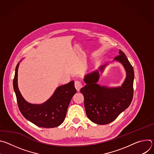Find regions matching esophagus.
Listing matches in <instances>:
<instances>
[{
    "label": "esophagus",
    "mask_w": 154,
    "mask_h": 154,
    "mask_svg": "<svg viewBox=\"0 0 154 154\" xmlns=\"http://www.w3.org/2000/svg\"><path fill=\"white\" fill-rule=\"evenodd\" d=\"M82 86H83L82 84L80 81L77 80V81L75 82V88H76L77 91H80V90L82 88Z\"/></svg>",
    "instance_id": "obj_1"
}]
</instances>
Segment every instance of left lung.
Wrapping results in <instances>:
<instances>
[{"mask_svg": "<svg viewBox=\"0 0 154 154\" xmlns=\"http://www.w3.org/2000/svg\"><path fill=\"white\" fill-rule=\"evenodd\" d=\"M115 58L121 62L127 72L126 79L122 86L108 88L97 84L99 71L96 70L85 76L86 85L80 89L84 97L86 115L95 124L104 125L115 120L132 101L134 97V71L125 54L119 50ZM104 66L100 69L103 71Z\"/></svg>", "mask_w": 154, "mask_h": 154, "instance_id": "left-lung-1", "label": "left lung"}]
</instances>
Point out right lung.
<instances>
[{"instance_id": "add662e5", "label": "right lung", "mask_w": 154, "mask_h": 154, "mask_svg": "<svg viewBox=\"0 0 154 154\" xmlns=\"http://www.w3.org/2000/svg\"><path fill=\"white\" fill-rule=\"evenodd\" d=\"M17 63L13 79V88L20 113L24 117L35 124L44 128H54L64 121L67 109L72 96L77 90L74 82L60 86L53 96L45 103L40 105L31 104L26 102L20 94L17 86Z\"/></svg>"}]
</instances>
